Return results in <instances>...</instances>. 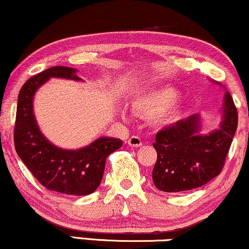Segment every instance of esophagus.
<instances>
[{
    "label": "esophagus",
    "instance_id": "esophagus-1",
    "mask_svg": "<svg viewBox=\"0 0 249 249\" xmlns=\"http://www.w3.org/2000/svg\"><path fill=\"white\" fill-rule=\"evenodd\" d=\"M128 144L130 146H134V148H139V146L142 145V140L140 139L139 136H131L129 140H128Z\"/></svg>",
    "mask_w": 249,
    "mask_h": 249
}]
</instances>
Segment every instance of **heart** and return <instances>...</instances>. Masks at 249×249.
I'll return each mask as SVG.
<instances>
[{
	"instance_id": "obj_1",
	"label": "heart",
	"mask_w": 249,
	"mask_h": 249,
	"mask_svg": "<svg viewBox=\"0 0 249 249\" xmlns=\"http://www.w3.org/2000/svg\"><path fill=\"white\" fill-rule=\"evenodd\" d=\"M180 92L171 87L155 89L136 97L133 107L140 114L145 116H157L164 114L180 100Z\"/></svg>"
}]
</instances>
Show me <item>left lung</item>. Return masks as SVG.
<instances>
[{"mask_svg": "<svg viewBox=\"0 0 249 249\" xmlns=\"http://www.w3.org/2000/svg\"><path fill=\"white\" fill-rule=\"evenodd\" d=\"M218 129L199 135V116L190 115L159 130L153 148L157 161L152 180L159 190L179 193L205 185L219 176L238 127V110L230 92Z\"/></svg>", "mask_w": 249, "mask_h": 249, "instance_id": "left-lung-1", "label": "left lung"}]
</instances>
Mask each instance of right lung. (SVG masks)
I'll list each match as a JSON object with an SVG mask.
<instances>
[{
    "label": "right lung",
    "instance_id": "add662e5",
    "mask_svg": "<svg viewBox=\"0 0 249 249\" xmlns=\"http://www.w3.org/2000/svg\"><path fill=\"white\" fill-rule=\"evenodd\" d=\"M76 70L52 67L27 79L18 94L14 142L17 155L45 188L67 195H89L99 187L106 158L122 146V141L100 137L79 150L54 146L39 130L33 114V96L51 77L79 81Z\"/></svg>",
    "mask_w": 249,
    "mask_h": 249
}]
</instances>
